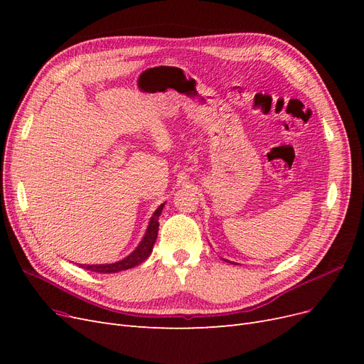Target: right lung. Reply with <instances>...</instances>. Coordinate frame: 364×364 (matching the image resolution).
<instances>
[{
  "label": "right lung",
  "instance_id": "1",
  "mask_svg": "<svg viewBox=\"0 0 364 364\" xmlns=\"http://www.w3.org/2000/svg\"><path fill=\"white\" fill-rule=\"evenodd\" d=\"M164 205H159V208L153 214V217L150 218V223L147 228V232L142 238V241L139 243V246L130 253V255L124 259H121L118 262L114 264H92V266H87V264H80L82 269L91 270V272H97V273H117L121 270H127L138 266L142 261H146L149 258V255L151 253L153 245H155L156 237H158V229H159V215L162 211Z\"/></svg>",
  "mask_w": 364,
  "mask_h": 364
}]
</instances>
